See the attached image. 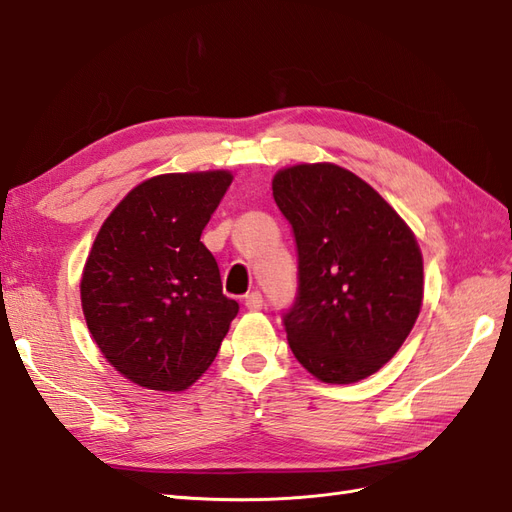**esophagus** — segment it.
<instances>
[{
    "instance_id": "1",
    "label": "esophagus",
    "mask_w": 512,
    "mask_h": 512,
    "mask_svg": "<svg viewBox=\"0 0 512 512\" xmlns=\"http://www.w3.org/2000/svg\"><path fill=\"white\" fill-rule=\"evenodd\" d=\"M262 305H265V301H262V294L256 290L245 297V307L250 309V312H258V309H262Z\"/></svg>"
}]
</instances>
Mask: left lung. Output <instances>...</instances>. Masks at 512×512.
<instances>
[{
    "instance_id": "1",
    "label": "left lung",
    "mask_w": 512,
    "mask_h": 512,
    "mask_svg": "<svg viewBox=\"0 0 512 512\" xmlns=\"http://www.w3.org/2000/svg\"><path fill=\"white\" fill-rule=\"evenodd\" d=\"M273 198L299 254L297 301L284 314L292 354L329 384L376 374L421 314L414 232L369 183L331 162L277 170Z\"/></svg>"
}]
</instances>
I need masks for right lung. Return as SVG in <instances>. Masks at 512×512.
<instances>
[{"mask_svg": "<svg viewBox=\"0 0 512 512\" xmlns=\"http://www.w3.org/2000/svg\"><path fill=\"white\" fill-rule=\"evenodd\" d=\"M230 183L228 170L151 177L111 211L91 245L81 277L87 329L138 386L188 389L239 312L200 241Z\"/></svg>", "mask_w": 512, "mask_h": 512, "instance_id": "add662e5", "label": "right lung"}]
</instances>
